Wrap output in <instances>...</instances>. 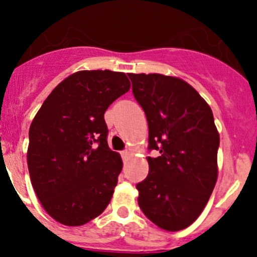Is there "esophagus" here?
<instances>
[{
  "label": "esophagus",
  "mask_w": 257,
  "mask_h": 257,
  "mask_svg": "<svg viewBox=\"0 0 257 257\" xmlns=\"http://www.w3.org/2000/svg\"><path fill=\"white\" fill-rule=\"evenodd\" d=\"M120 154H121V158H123V159H126V158L129 157V152H128V150H123V152H121Z\"/></svg>",
  "instance_id": "esophagus-1"
}]
</instances>
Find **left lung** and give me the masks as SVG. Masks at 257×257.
I'll return each mask as SVG.
<instances>
[{
	"label": "left lung",
	"instance_id": "1",
	"mask_svg": "<svg viewBox=\"0 0 257 257\" xmlns=\"http://www.w3.org/2000/svg\"><path fill=\"white\" fill-rule=\"evenodd\" d=\"M133 94L149 126V173L137 184L138 204L160 229L179 231L208 204L217 179L220 137L211 108L185 80L129 73Z\"/></svg>",
	"mask_w": 257,
	"mask_h": 257
}]
</instances>
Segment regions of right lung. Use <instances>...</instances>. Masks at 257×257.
<instances>
[{
	"label": "right lung",
	"instance_id": "obj_1",
	"mask_svg": "<svg viewBox=\"0 0 257 257\" xmlns=\"http://www.w3.org/2000/svg\"><path fill=\"white\" fill-rule=\"evenodd\" d=\"M129 88L121 72L79 71L62 80L36 114L28 172L38 200L56 221L80 226L109 204L123 163L108 147L104 113Z\"/></svg>",
	"mask_w": 257,
	"mask_h": 257
}]
</instances>
